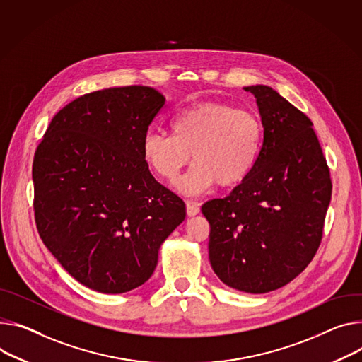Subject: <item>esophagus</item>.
<instances>
[{"label":"esophagus","mask_w":362,"mask_h":362,"mask_svg":"<svg viewBox=\"0 0 362 362\" xmlns=\"http://www.w3.org/2000/svg\"><path fill=\"white\" fill-rule=\"evenodd\" d=\"M186 212H187V215H189V216L198 215V214L201 212L199 205H198V204H194V202H192V201H187V202H186Z\"/></svg>","instance_id":"1"}]
</instances>
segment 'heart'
I'll use <instances>...</instances> for the list:
<instances>
[{
  "label": "heart",
  "instance_id": "heart-1",
  "mask_svg": "<svg viewBox=\"0 0 362 362\" xmlns=\"http://www.w3.org/2000/svg\"><path fill=\"white\" fill-rule=\"evenodd\" d=\"M172 131L173 136L148 133L143 157L157 176L175 182L192 154L194 164L177 185L186 194L206 192L216 183L221 187L243 183L255 168L264 136L255 112L214 101L177 112Z\"/></svg>",
  "mask_w": 362,
  "mask_h": 362
}]
</instances>
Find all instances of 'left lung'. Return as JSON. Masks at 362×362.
Returning <instances> with one entry per match:
<instances>
[{
    "label": "left lung",
    "mask_w": 362,
    "mask_h": 362,
    "mask_svg": "<svg viewBox=\"0 0 362 362\" xmlns=\"http://www.w3.org/2000/svg\"><path fill=\"white\" fill-rule=\"evenodd\" d=\"M255 96L264 139L251 175L202 206L209 261L226 286L267 293L298 277L315 257L332 182L312 121L270 86Z\"/></svg>",
    "instance_id": "8db88e82"
}]
</instances>
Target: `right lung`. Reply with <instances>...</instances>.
I'll return each instance as SVG.
<instances>
[{
  "mask_svg": "<svg viewBox=\"0 0 362 362\" xmlns=\"http://www.w3.org/2000/svg\"><path fill=\"white\" fill-rule=\"evenodd\" d=\"M166 98L150 86L95 90L62 108L33 160L35 218L47 250L74 279L108 294L146 283L158 248L186 216L143 157Z\"/></svg>",
  "mask_w": 362,
  "mask_h": 362,
  "instance_id": "right-lung-1",
  "label": "right lung"
}]
</instances>
